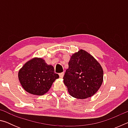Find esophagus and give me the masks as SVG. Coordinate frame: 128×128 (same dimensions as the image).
<instances>
[{"label":"esophagus","mask_w":128,"mask_h":128,"mask_svg":"<svg viewBox=\"0 0 128 128\" xmlns=\"http://www.w3.org/2000/svg\"><path fill=\"white\" fill-rule=\"evenodd\" d=\"M64 72L60 73H59V77L61 78H62L63 77V76H64Z\"/></svg>","instance_id":"esophagus-1"}]
</instances>
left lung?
<instances>
[{
  "label": "left lung",
  "instance_id": "obj_1",
  "mask_svg": "<svg viewBox=\"0 0 128 128\" xmlns=\"http://www.w3.org/2000/svg\"><path fill=\"white\" fill-rule=\"evenodd\" d=\"M63 77L71 96L84 99L92 96L102 84L103 70L96 59L83 50L72 55Z\"/></svg>",
  "mask_w": 128,
  "mask_h": 128
}]
</instances>
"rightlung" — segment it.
I'll list each match as a JSON object with an SVG mask.
<instances>
[{"label": "right lung", "mask_w": 128, "mask_h": 128, "mask_svg": "<svg viewBox=\"0 0 128 128\" xmlns=\"http://www.w3.org/2000/svg\"><path fill=\"white\" fill-rule=\"evenodd\" d=\"M18 80L26 92L42 95L51 88L53 82L59 78L54 68L42 58H33L24 65L18 72Z\"/></svg>", "instance_id": "1"}]
</instances>
